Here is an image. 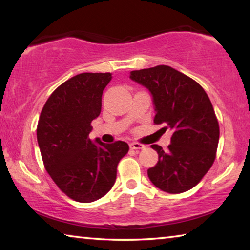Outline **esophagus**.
I'll use <instances>...</instances> for the list:
<instances>
[{
  "label": "esophagus",
  "mask_w": 250,
  "mask_h": 250,
  "mask_svg": "<svg viewBox=\"0 0 250 250\" xmlns=\"http://www.w3.org/2000/svg\"><path fill=\"white\" fill-rule=\"evenodd\" d=\"M129 146H130L131 149H133V150H142V149H145V146L141 145V143H138V142H131Z\"/></svg>",
  "instance_id": "esophagus-1"
}]
</instances>
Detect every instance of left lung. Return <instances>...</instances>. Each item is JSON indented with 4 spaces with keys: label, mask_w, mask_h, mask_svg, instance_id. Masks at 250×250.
<instances>
[{
    "label": "left lung",
    "mask_w": 250,
    "mask_h": 250,
    "mask_svg": "<svg viewBox=\"0 0 250 250\" xmlns=\"http://www.w3.org/2000/svg\"><path fill=\"white\" fill-rule=\"evenodd\" d=\"M130 79L151 92L154 124L172 131L167 151L151 146L159 161L147 170V176L167 193L188 191L208 172L216 156L219 126L208 96L195 80L166 65L133 70Z\"/></svg>",
    "instance_id": "1"
}]
</instances>
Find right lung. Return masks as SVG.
Listing matches in <instances>:
<instances>
[{
	"instance_id": "1",
	"label": "right lung",
	"mask_w": 250,
	"mask_h": 250,
	"mask_svg": "<svg viewBox=\"0 0 250 250\" xmlns=\"http://www.w3.org/2000/svg\"><path fill=\"white\" fill-rule=\"evenodd\" d=\"M112 76L83 73L62 83L46 101L37 125V142L46 171L71 200L90 203L115 184L117 166L128 153L124 141L89 139L100 115L101 97Z\"/></svg>"
}]
</instances>
